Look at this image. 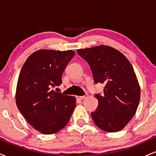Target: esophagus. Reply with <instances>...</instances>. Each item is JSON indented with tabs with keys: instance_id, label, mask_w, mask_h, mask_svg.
Here are the masks:
<instances>
[{
	"instance_id": "34e87169",
	"label": "esophagus",
	"mask_w": 156,
	"mask_h": 156,
	"mask_svg": "<svg viewBox=\"0 0 156 156\" xmlns=\"http://www.w3.org/2000/svg\"><path fill=\"white\" fill-rule=\"evenodd\" d=\"M87 97H88V94H85V95H83V96H78V97H77V98H78V99H79V100H84V99H86Z\"/></svg>"
}]
</instances>
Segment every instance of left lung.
<instances>
[{
	"label": "left lung",
	"instance_id": "1",
	"mask_svg": "<svg viewBox=\"0 0 156 156\" xmlns=\"http://www.w3.org/2000/svg\"><path fill=\"white\" fill-rule=\"evenodd\" d=\"M90 66L95 83L105 84L103 95L95 94L98 106L91 114L106 132L122 130L136 112L141 91L133 68L121 52L107 45L77 51Z\"/></svg>",
	"mask_w": 156,
	"mask_h": 156
}]
</instances>
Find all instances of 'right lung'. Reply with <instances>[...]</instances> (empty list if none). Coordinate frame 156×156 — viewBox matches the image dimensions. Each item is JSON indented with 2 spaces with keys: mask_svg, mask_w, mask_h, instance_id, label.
<instances>
[{
  "mask_svg": "<svg viewBox=\"0 0 156 156\" xmlns=\"http://www.w3.org/2000/svg\"><path fill=\"white\" fill-rule=\"evenodd\" d=\"M74 55L71 50H39L28 56L21 69L16 104L27 122L41 133H57L72 116L76 98L52 88L62 83V74Z\"/></svg>",
  "mask_w": 156,
  "mask_h": 156,
  "instance_id": "1",
  "label": "right lung"
}]
</instances>
